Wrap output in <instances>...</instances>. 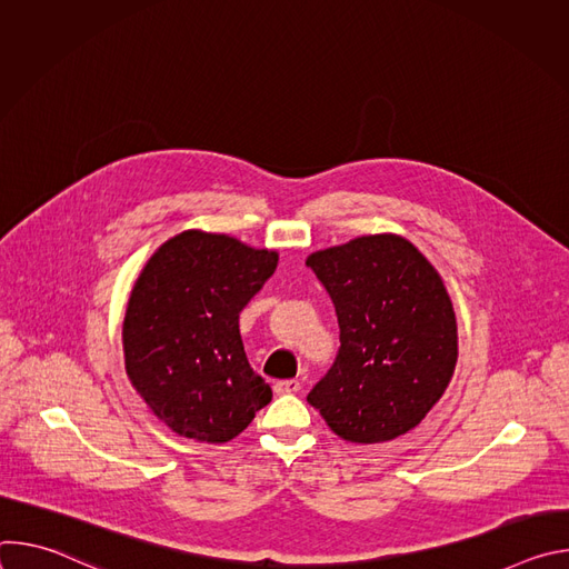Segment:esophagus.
Listing matches in <instances>:
<instances>
[{
    "label": "esophagus",
    "instance_id": "obj_1",
    "mask_svg": "<svg viewBox=\"0 0 569 569\" xmlns=\"http://www.w3.org/2000/svg\"><path fill=\"white\" fill-rule=\"evenodd\" d=\"M301 389V382L295 378H286V380H277L274 382V391L277 393H297Z\"/></svg>",
    "mask_w": 569,
    "mask_h": 569
}]
</instances>
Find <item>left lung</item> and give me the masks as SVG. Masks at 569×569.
Instances as JSON below:
<instances>
[{
	"label": "left lung",
	"instance_id": "obj_1",
	"mask_svg": "<svg viewBox=\"0 0 569 569\" xmlns=\"http://www.w3.org/2000/svg\"><path fill=\"white\" fill-rule=\"evenodd\" d=\"M306 266L340 323L338 356L308 402L353 443H382L417 428L457 362L455 310L437 270L391 233L315 252Z\"/></svg>",
	"mask_w": 569,
	"mask_h": 569
}]
</instances>
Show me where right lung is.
Masks as SVG:
<instances>
[{"instance_id":"right-lung-1","label":"right lung","mask_w":569,"mask_h":569,"mask_svg":"<svg viewBox=\"0 0 569 569\" xmlns=\"http://www.w3.org/2000/svg\"><path fill=\"white\" fill-rule=\"evenodd\" d=\"M277 263V252L231 236L184 231L139 274L123 319L126 371L180 437L224 443L272 400L242 349L238 315Z\"/></svg>"}]
</instances>
